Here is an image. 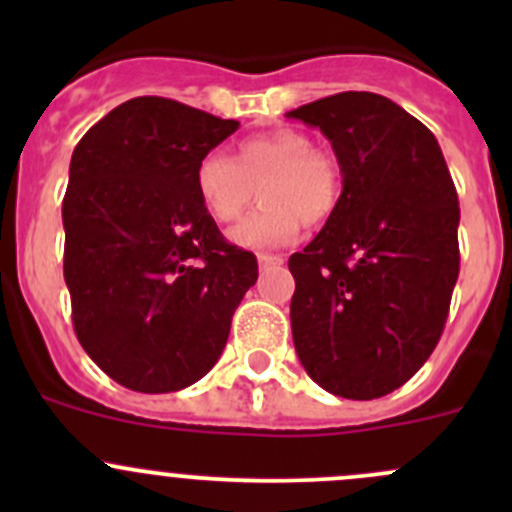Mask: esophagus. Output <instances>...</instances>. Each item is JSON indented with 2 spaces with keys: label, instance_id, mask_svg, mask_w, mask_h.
<instances>
[{
  "label": "esophagus",
  "instance_id": "esophagus-1",
  "mask_svg": "<svg viewBox=\"0 0 512 512\" xmlns=\"http://www.w3.org/2000/svg\"><path fill=\"white\" fill-rule=\"evenodd\" d=\"M257 262H260V267H277L285 262V257L272 255V252H262V255H257Z\"/></svg>",
  "mask_w": 512,
  "mask_h": 512
}]
</instances>
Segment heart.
<instances>
[{"instance_id": "b5f03b06", "label": "heart", "mask_w": 512, "mask_h": 512, "mask_svg": "<svg viewBox=\"0 0 512 512\" xmlns=\"http://www.w3.org/2000/svg\"><path fill=\"white\" fill-rule=\"evenodd\" d=\"M260 195L262 208L230 230L242 250H272L289 245L302 223H324L342 195L337 158L314 148L302 131L280 128L242 141L235 156L210 151L195 168V193L218 223L240 218Z\"/></svg>"}]
</instances>
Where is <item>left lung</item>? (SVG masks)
<instances>
[{
	"label": "left lung",
	"instance_id": "8db88e82",
	"mask_svg": "<svg viewBox=\"0 0 512 512\" xmlns=\"http://www.w3.org/2000/svg\"><path fill=\"white\" fill-rule=\"evenodd\" d=\"M287 116L329 138L344 183L327 225L289 257L294 349L329 394L379 399L441 339L461 270L456 185L433 133L391 98L344 91Z\"/></svg>",
	"mask_w": 512,
	"mask_h": 512
}]
</instances>
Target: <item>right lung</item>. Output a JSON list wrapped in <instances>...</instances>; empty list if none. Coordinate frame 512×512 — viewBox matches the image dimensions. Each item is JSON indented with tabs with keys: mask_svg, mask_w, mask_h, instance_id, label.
I'll list each match as a JSON object with an SVG mask.
<instances>
[{
	"mask_svg": "<svg viewBox=\"0 0 512 512\" xmlns=\"http://www.w3.org/2000/svg\"><path fill=\"white\" fill-rule=\"evenodd\" d=\"M240 123L138 96L86 131L69 165L64 280L84 352L121 386L168 394L223 354L257 282L195 193V168Z\"/></svg>",
	"mask_w": 512,
	"mask_h": 512,
	"instance_id": "right-lung-1",
	"label": "right lung"
}]
</instances>
